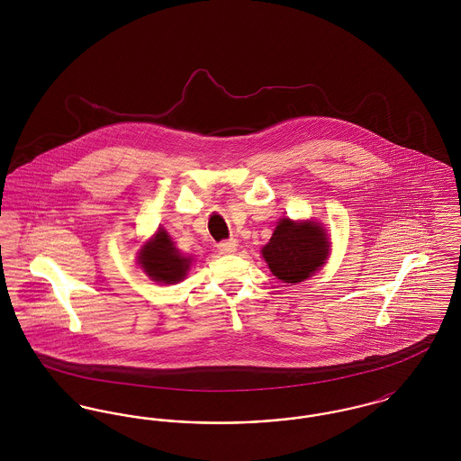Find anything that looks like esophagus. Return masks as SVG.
Listing matches in <instances>:
<instances>
[{
  "instance_id": "1",
  "label": "esophagus",
  "mask_w": 461,
  "mask_h": 461,
  "mask_svg": "<svg viewBox=\"0 0 461 461\" xmlns=\"http://www.w3.org/2000/svg\"><path fill=\"white\" fill-rule=\"evenodd\" d=\"M218 250H220L221 254H233V252H237V241H220V243H218Z\"/></svg>"
}]
</instances>
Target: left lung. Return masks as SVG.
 Masks as SVG:
<instances>
[{"instance_id": "obj_1", "label": "left lung", "mask_w": 461, "mask_h": 461, "mask_svg": "<svg viewBox=\"0 0 461 461\" xmlns=\"http://www.w3.org/2000/svg\"><path fill=\"white\" fill-rule=\"evenodd\" d=\"M264 261L284 284H299L312 276L327 261V230L314 221H278L273 237L263 247Z\"/></svg>"}]
</instances>
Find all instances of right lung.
Masks as SVG:
<instances>
[{
	"instance_id": "right-lung-1",
	"label": "right lung",
	"mask_w": 461,
	"mask_h": 461,
	"mask_svg": "<svg viewBox=\"0 0 461 461\" xmlns=\"http://www.w3.org/2000/svg\"><path fill=\"white\" fill-rule=\"evenodd\" d=\"M138 263L154 282L171 285L185 280L192 258H185L176 249L169 233L164 228H158L154 239L140 249Z\"/></svg>"
}]
</instances>
